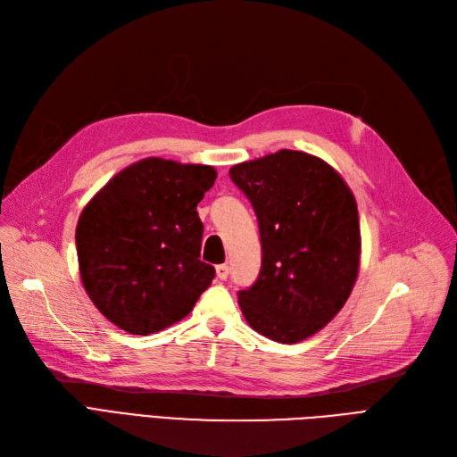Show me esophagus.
<instances>
[{
    "label": "esophagus",
    "instance_id": "34e87169",
    "mask_svg": "<svg viewBox=\"0 0 457 457\" xmlns=\"http://www.w3.org/2000/svg\"><path fill=\"white\" fill-rule=\"evenodd\" d=\"M216 275L220 281H226V278L229 277V266L228 263H220V266H216Z\"/></svg>",
    "mask_w": 457,
    "mask_h": 457
}]
</instances>
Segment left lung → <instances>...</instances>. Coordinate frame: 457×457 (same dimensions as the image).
<instances>
[{
    "label": "left lung",
    "instance_id": "obj_1",
    "mask_svg": "<svg viewBox=\"0 0 457 457\" xmlns=\"http://www.w3.org/2000/svg\"><path fill=\"white\" fill-rule=\"evenodd\" d=\"M258 218L262 266L237 292L246 322L281 344L319 332L347 302L361 231L351 189L325 161L281 150L229 169Z\"/></svg>",
    "mask_w": 457,
    "mask_h": 457
}]
</instances>
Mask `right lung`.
<instances>
[{
  "instance_id": "add662e5",
  "label": "right lung",
  "mask_w": 457,
  "mask_h": 457,
  "mask_svg": "<svg viewBox=\"0 0 457 457\" xmlns=\"http://www.w3.org/2000/svg\"><path fill=\"white\" fill-rule=\"evenodd\" d=\"M216 170L150 157L127 167L87 204L76 229L83 287L125 332L148 336L194 309L216 277L201 260L197 203Z\"/></svg>"
}]
</instances>
